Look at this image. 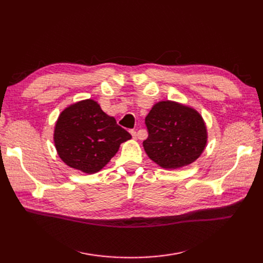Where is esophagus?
<instances>
[{
    "instance_id": "obj_1",
    "label": "esophagus",
    "mask_w": 263,
    "mask_h": 263,
    "mask_svg": "<svg viewBox=\"0 0 263 263\" xmlns=\"http://www.w3.org/2000/svg\"><path fill=\"white\" fill-rule=\"evenodd\" d=\"M130 134H132V136H133V138H135V139H136V138H137V133H136V130H134V129H132V130H130Z\"/></svg>"
}]
</instances>
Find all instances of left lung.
Masks as SVG:
<instances>
[{
	"mask_svg": "<svg viewBox=\"0 0 263 263\" xmlns=\"http://www.w3.org/2000/svg\"><path fill=\"white\" fill-rule=\"evenodd\" d=\"M145 123L148 138L142 146L151 160L164 169H178L194 162L208 142L200 113L177 102L157 103Z\"/></svg>",
	"mask_w": 263,
	"mask_h": 263,
	"instance_id": "obj_1",
	"label": "left lung"
}]
</instances>
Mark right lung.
Wrapping results in <instances>:
<instances>
[{"mask_svg": "<svg viewBox=\"0 0 263 263\" xmlns=\"http://www.w3.org/2000/svg\"><path fill=\"white\" fill-rule=\"evenodd\" d=\"M130 134L103 112L98 102L80 101L63 109L55 123L53 141L61 160L84 173L103 169Z\"/></svg>", "mask_w": 263, "mask_h": 263, "instance_id": "1", "label": "right lung"}]
</instances>
